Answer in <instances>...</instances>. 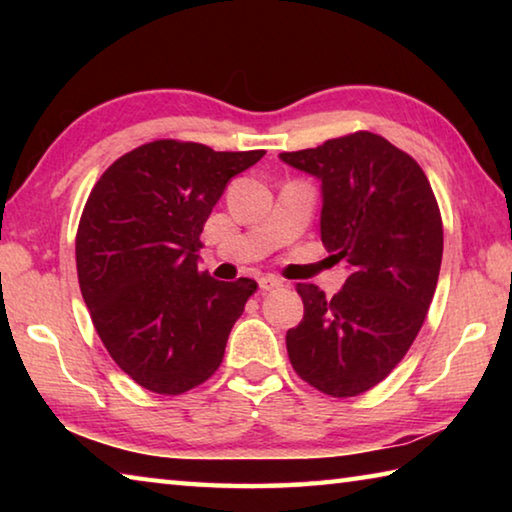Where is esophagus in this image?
<instances>
[{
	"label": "esophagus",
	"instance_id": "esophagus-1",
	"mask_svg": "<svg viewBox=\"0 0 512 512\" xmlns=\"http://www.w3.org/2000/svg\"><path fill=\"white\" fill-rule=\"evenodd\" d=\"M280 287H282V282L277 280L275 275L259 277V289H262V291H273V289H280Z\"/></svg>",
	"mask_w": 512,
	"mask_h": 512
}]
</instances>
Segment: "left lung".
<instances>
[{
    "label": "left lung",
    "mask_w": 512,
    "mask_h": 512,
    "mask_svg": "<svg viewBox=\"0 0 512 512\" xmlns=\"http://www.w3.org/2000/svg\"><path fill=\"white\" fill-rule=\"evenodd\" d=\"M280 160L320 180V239L350 273L332 298L316 284L296 287L305 316L287 332L291 366L332 397L366 393L427 318L443 259L436 196L411 155L368 131Z\"/></svg>",
    "instance_id": "1"
}]
</instances>
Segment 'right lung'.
I'll return each mask as SVG.
<instances>
[{
  "mask_svg": "<svg viewBox=\"0 0 512 512\" xmlns=\"http://www.w3.org/2000/svg\"><path fill=\"white\" fill-rule=\"evenodd\" d=\"M264 151L158 140L121 155L94 185L76 235L85 305L117 366L160 395L210 379L255 280L198 271L203 225Z\"/></svg>",
  "mask_w": 512,
  "mask_h": 512,
  "instance_id": "right-lung-1",
  "label": "right lung"
}]
</instances>
